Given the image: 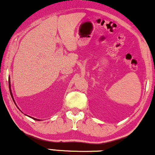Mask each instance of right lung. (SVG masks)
Wrapping results in <instances>:
<instances>
[{
    "instance_id": "add662e5",
    "label": "right lung",
    "mask_w": 155,
    "mask_h": 155,
    "mask_svg": "<svg viewBox=\"0 0 155 155\" xmlns=\"http://www.w3.org/2000/svg\"><path fill=\"white\" fill-rule=\"evenodd\" d=\"M8 83H9V89H10V94H11V97H12V100H13V101H14V103L15 104V100H14V98H13V96H12V91H11V87H10V77H9V78H8ZM25 115H26V114H25ZM29 117H30V116H29ZM30 118H32V119H34V120H40L39 119H37V118H33V117H30Z\"/></svg>"
}]
</instances>
